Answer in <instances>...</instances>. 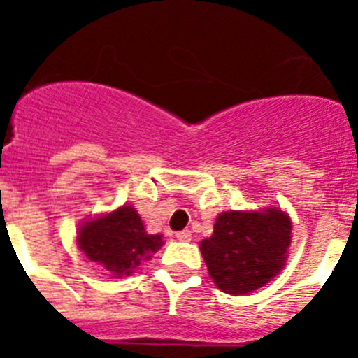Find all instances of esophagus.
I'll list each match as a JSON object with an SVG mask.
<instances>
[{
    "label": "esophagus",
    "instance_id": "esophagus-1",
    "mask_svg": "<svg viewBox=\"0 0 358 358\" xmlns=\"http://www.w3.org/2000/svg\"><path fill=\"white\" fill-rule=\"evenodd\" d=\"M176 238L181 240V242H189V240H192V231H179V233H176Z\"/></svg>",
    "mask_w": 358,
    "mask_h": 358
}]
</instances>
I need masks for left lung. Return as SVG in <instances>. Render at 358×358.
<instances>
[{
  "label": "left lung",
  "instance_id": "left-lung-1",
  "mask_svg": "<svg viewBox=\"0 0 358 358\" xmlns=\"http://www.w3.org/2000/svg\"><path fill=\"white\" fill-rule=\"evenodd\" d=\"M292 222L276 206L258 211H222L201 252L215 285L231 296L255 292L287 264Z\"/></svg>",
  "mask_w": 358,
  "mask_h": 358
}]
</instances>
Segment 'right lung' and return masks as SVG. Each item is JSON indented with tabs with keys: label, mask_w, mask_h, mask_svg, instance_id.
I'll return each mask as SVG.
<instances>
[{
	"label": "right lung",
	"mask_w": 358,
	"mask_h": 358,
	"mask_svg": "<svg viewBox=\"0 0 358 358\" xmlns=\"http://www.w3.org/2000/svg\"><path fill=\"white\" fill-rule=\"evenodd\" d=\"M77 245L110 278L131 276L143 260L163 245V236L148 235L134 206L123 204L110 213L94 217L78 227Z\"/></svg>",
	"instance_id": "add662e5"
}]
</instances>
